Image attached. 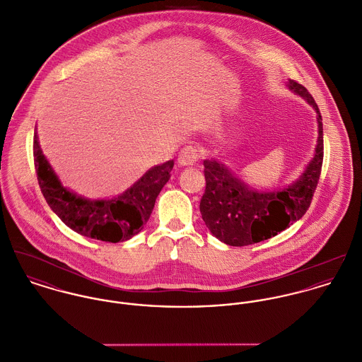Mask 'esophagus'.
I'll list each match as a JSON object with an SVG mask.
<instances>
[{
  "mask_svg": "<svg viewBox=\"0 0 362 362\" xmlns=\"http://www.w3.org/2000/svg\"><path fill=\"white\" fill-rule=\"evenodd\" d=\"M199 157H201V151L197 146L188 145L181 149L178 155V163L181 165H194Z\"/></svg>",
  "mask_w": 362,
  "mask_h": 362,
  "instance_id": "1",
  "label": "esophagus"
}]
</instances>
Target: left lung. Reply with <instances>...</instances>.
I'll return each instance as SVG.
<instances>
[{
    "mask_svg": "<svg viewBox=\"0 0 362 362\" xmlns=\"http://www.w3.org/2000/svg\"><path fill=\"white\" fill-rule=\"evenodd\" d=\"M288 89L305 99L316 112L317 144L303 174L279 191H260L238 178L218 160H205L206 189L201 199V213L209 231L221 243L244 247L269 240L308 210L323 161L322 117L310 92L288 79Z\"/></svg>",
    "mask_w": 362,
    "mask_h": 362,
    "instance_id": "left-lung-1",
    "label": "left lung"
}]
</instances>
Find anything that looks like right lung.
Returning a JSON list of instances; mask_svg holds the SVG:
<instances>
[{"label": "right lung", "mask_w": 362, "mask_h": 362, "mask_svg": "<svg viewBox=\"0 0 362 362\" xmlns=\"http://www.w3.org/2000/svg\"><path fill=\"white\" fill-rule=\"evenodd\" d=\"M33 156L39 185L52 211L75 233L105 243L132 238L148 223L156 198L171 177L174 160L149 168L125 192L111 199H89L62 185L43 155L37 132Z\"/></svg>", "instance_id": "add662e5"}]
</instances>
